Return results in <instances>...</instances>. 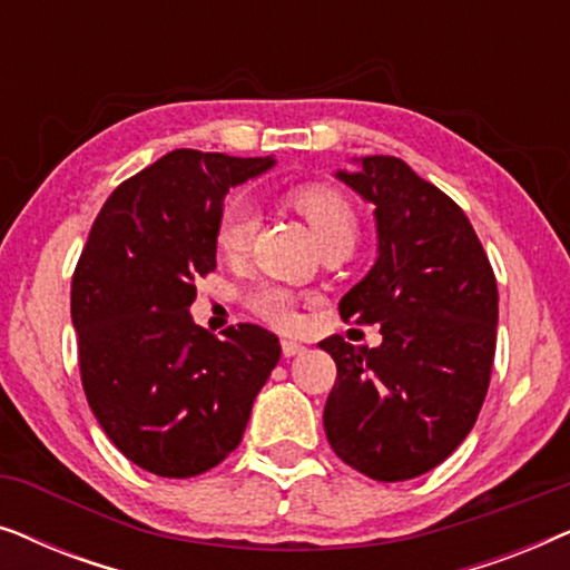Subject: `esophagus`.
I'll return each mask as SVG.
<instances>
[{
	"label": "esophagus",
	"mask_w": 570,
	"mask_h": 570,
	"mask_svg": "<svg viewBox=\"0 0 570 570\" xmlns=\"http://www.w3.org/2000/svg\"><path fill=\"white\" fill-rule=\"evenodd\" d=\"M303 350H306V347H303V345H301V342H295V340H283V355H285V357L301 355V353H303Z\"/></svg>",
	"instance_id": "obj_1"
}]
</instances>
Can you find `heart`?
<instances>
[{"label": "heart", "mask_w": 570, "mask_h": 570, "mask_svg": "<svg viewBox=\"0 0 570 570\" xmlns=\"http://www.w3.org/2000/svg\"><path fill=\"white\" fill-rule=\"evenodd\" d=\"M287 202L306 220L311 236L316 246L330 244V240H353L357 236V213L350 205L345 194H340L332 186H298L287 191ZM259 228V215L252 207V202L244 197L230 199L223 207L215 225V244L223 256L238 259L252 246L254 233ZM248 308L259 314L267 322L277 326H291L295 318V298L291 291L279 285H259L246 295Z\"/></svg>", "instance_id": "1"}]
</instances>
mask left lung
<instances>
[{"label":"left lung","instance_id":"1","mask_svg":"<svg viewBox=\"0 0 570 570\" xmlns=\"http://www.w3.org/2000/svg\"><path fill=\"white\" fill-rule=\"evenodd\" d=\"M334 178L373 205L376 262L340 314L381 324L379 347L326 337L337 363L324 431L342 462L379 482L439 466L485 402L495 355L498 285L462 207L392 155Z\"/></svg>","mask_w":570,"mask_h":570}]
</instances>
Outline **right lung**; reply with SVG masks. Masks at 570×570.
<instances>
[{
    "mask_svg": "<svg viewBox=\"0 0 570 570\" xmlns=\"http://www.w3.org/2000/svg\"><path fill=\"white\" fill-rule=\"evenodd\" d=\"M275 158L174 150L116 186L72 277V324L92 415L129 462L160 478L213 470L244 439L279 340L238 324L217 340L189 314L217 267L225 194Z\"/></svg>",
    "mask_w": 570,
    "mask_h": 570,
    "instance_id": "obj_1",
    "label": "right lung"
}]
</instances>
